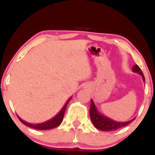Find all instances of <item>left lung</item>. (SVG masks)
<instances>
[{
	"instance_id": "8db88e82",
	"label": "left lung",
	"mask_w": 155,
	"mask_h": 155,
	"mask_svg": "<svg viewBox=\"0 0 155 155\" xmlns=\"http://www.w3.org/2000/svg\"><path fill=\"white\" fill-rule=\"evenodd\" d=\"M132 71L134 73H137L138 74L141 75L143 78V80L145 82V77L143 74L142 71L139 66L136 64L132 67ZM90 117L92 121L93 124L96 127L97 129L103 130V131H114L119 129V128L125 127L129 123L132 122L135 118H133L132 120L125 121V122H118V121L114 120L112 119L109 118L108 116H106L101 114L97 110L96 106L95 105L93 100H91V107H90Z\"/></svg>"
}]
</instances>
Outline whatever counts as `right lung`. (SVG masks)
<instances>
[{
	"label": "right lung",
	"instance_id": "add662e5",
	"mask_svg": "<svg viewBox=\"0 0 155 155\" xmlns=\"http://www.w3.org/2000/svg\"><path fill=\"white\" fill-rule=\"evenodd\" d=\"M71 97H71L70 98L68 99L67 101H66V102L65 103V104H64V106L63 107L62 109H61L60 111H59V112L55 116H54L53 118H52L51 119H50V120L46 121V122H44L41 123H37V124H32V123H28V122H26V121L22 120V119H21L18 115H17V116H18V119H19V120L23 123V124L27 125L30 127L34 128V129H35V130H46L53 129V128L58 127V126L61 124V122H62L64 116V112H65L66 106H67L68 103L71 101Z\"/></svg>",
	"mask_w": 155,
	"mask_h": 155
}]
</instances>
